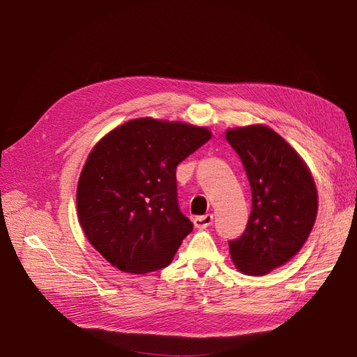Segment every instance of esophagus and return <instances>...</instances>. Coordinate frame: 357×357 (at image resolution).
Segmentation results:
<instances>
[{
    "label": "esophagus",
    "instance_id": "obj_1",
    "mask_svg": "<svg viewBox=\"0 0 357 357\" xmlns=\"http://www.w3.org/2000/svg\"><path fill=\"white\" fill-rule=\"evenodd\" d=\"M195 227H198V229H204V227H208L213 222V215H202V216H196L195 218Z\"/></svg>",
    "mask_w": 357,
    "mask_h": 357
}]
</instances>
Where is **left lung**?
Instances as JSON below:
<instances>
[{"label":"left lung","mask_w":357,"mask_h":357,"mask_svg":"<svg viewBox=\"0 0 357 357\" xmlns=\"http://www.w3.org/2000/svg\"><path fill=\"white\" fill-rule=\"evenodd\" d=\"M225 138L252 187V213L242 236L229 241L230 255L244 275L264 276L305 244L317 215V190L307 164L271 128H230Z\"/></svg>","instance_id":"left-lung-1"}]
</instances>
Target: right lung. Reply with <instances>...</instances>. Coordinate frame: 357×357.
Segmentation results:
<instances>
[{"label": "right lung", "instance_id": "right-lung-1", "mask_svg": "<svg viewBox=\"0 0 357 357\" xmlns=\"http://www.w3.org/2000/svg\"><path fill=\"white\" fill-rule=\"evenodd\" d=\"M211 138L206 127L138 118L90 151L77 190L90 244L121 271L167 267L193 230L178 206L176 167Z\"/></svg>", "mask_w": 357, "mask_h": 357}]
</instances>
